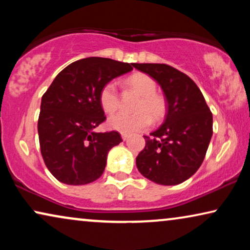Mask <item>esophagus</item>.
Instances as JSON below:
<instances>
[{
	"mask_svg": "<svg viewBox=\"0 0 250 250\" xmlns=\"http://www.w3.org/2000/svg\"><path fill=\"white\" fill-rule=\"evenodd\" d=\"M129 138V134H127V133H122V139L124 140V141H126Z\"/></svg>",
	"mask_w": 250,
	"mask_h": 250,
	"instance_id": "1",
	"label": "esophagus"
}]
</instances>
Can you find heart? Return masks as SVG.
<instances>
[{"mask_svg": "<svg viewBox=\"0 0 250 250\" xmlns=\"http://www.w3.org/2000/svg\"><path fill=\"white\" fill-rule=\"evenodd\" d=\"M139 95H141L135 105L134 114L118 112L108 119L109 127L122 133H134L142 131L150 126L152 119L160 121L167 112V101L162 94L157 93V84L152 77L146 74H134L126 81ZM99 102L101 108L112 114L119 108V94L114 82L104 84L99 93Z\"/></svg>", "mask_w": 250, "mask_h": 250, "instance_id": "b5f03b06", "label": "heart"}]
</instances>
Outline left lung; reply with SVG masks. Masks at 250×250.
<instances>
[{"mask_svg":"<svg viewBox=\"0 0 250 250\" xmlns=\"http://www.w3.org/2000/svg\"><path fill=\"white\" fill-rule=\"evenodd\" d=\"M160 85L167 101L164 124L136 157L139 172L152 182L175 186L197 172L213 135V115L199 87L182 71L165 63H134Z\"/></svg>","mask_w":250,"mask_h":250,"instance_id":"obj_1","label":"left lung"}]
</instances>
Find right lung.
I'll use <instances>...</instances> for the list:
<instances>
[{
  "instance_id": "1",
  "label": "right lung",
  "mask_w": 250,
  "mask_h": 250,
  "mask_svg": "<svg viewBox=\"0 0 250 250\" xmlns=\"http://www.w3.org/2000/svg\"><path fill=\"white\" fill-rule=\"evenodd\" d=\"M134 63L91 57L61 70L42 97L37 129L41 153L58 181L83 186L104 173L109 150L122 142L116 131L97 133L105 121L99 93Z\"/></svg>"
}]
</instances>
